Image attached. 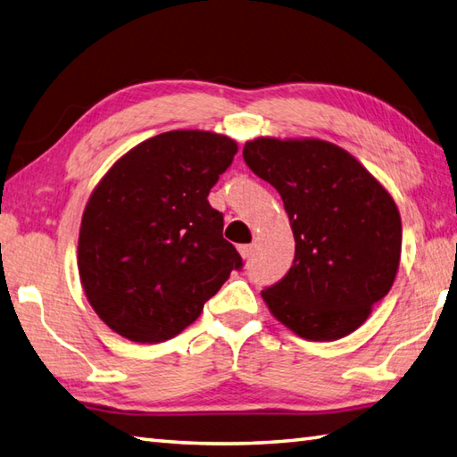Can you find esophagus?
<instances>
[{
	"label": "esophagus",
	"instance_id": "obj_1",
	"mask_svg": "<svg viewBox=\"0 0 457 457\" xmlns=\"http://www.w3.org/2000/svg\"><path fill=\"white\" fill-rule=\"evenodd\" d=\"M237 249H239V255L244 259H249L253 253V245H239Z\"/></svg>",
	"mask_w": 457,
	"mask_h": 457
}]
</instances>
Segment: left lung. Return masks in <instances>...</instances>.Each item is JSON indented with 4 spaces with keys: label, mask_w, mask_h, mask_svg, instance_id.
I'll use <instances>...</instances> for the list:
<instances>
[{
    "label": "left lung",
    "mask_w": 457,
    "mask_h": 457,
    "mask_svg": "<svg viewBox=\"0 0 457 457\" xmlns=\"http://www.w3.org/2000/svg\"><path fill=\"white\" fill-rule=\"evenodd\" d=\"M245 164L279 192L295 259L262 291L277 320L307 341H337L369 319L398 271L402 221L392 195L359 160L319 138H255Z\"/></svg>",
    "instance_id": "1"
}]
</instances>
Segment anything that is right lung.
I'll return each instance as SVG.
<instances>
[{"instance_id": "obj_1", "label": "right lung", "mask_w": 457, "mask_h": 457, "mask_svg": "<svg viewBox=\"0 0 457 457\" xmlns=\"http://www.w3.org/2000/svg\"><path fill=\"white\" fill-rule=\"evenodd\" d=\"M237 152L208 130H170L116 160L87 202L79 275L88 303L132 343H164L241 270L208 194Z\"/></svg>"}]
</instances>
